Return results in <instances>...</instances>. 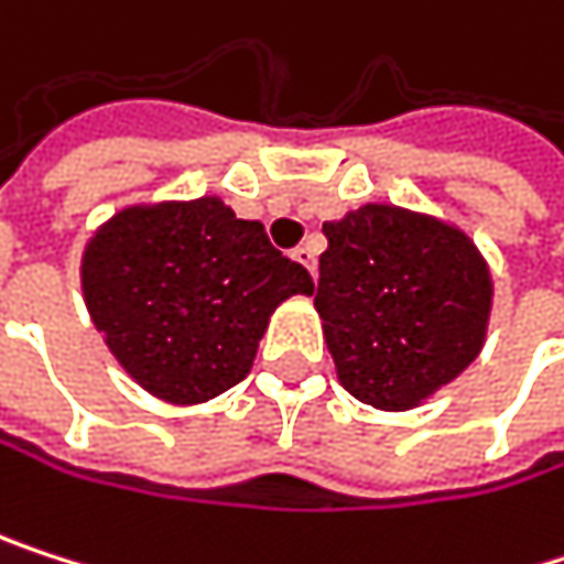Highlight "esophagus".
I'll list each match as a JSON object with an SVG mask.
<instances>
[{
    "label": "esophagus",
    "instance_id": "obj_1",
    "mask_svg": "<svg viewBox=\"0 0 564 564\" xmlns=\"http://www.w3.org/2000/svg\"><path fill=\"white\" fill-rule=\"evenodd\" d=\"M294 260H297L311 276H317V247H314V243L297 247V250H294Z\"/></svg>",
    "mask_w": 564,
    "mask_h": 564
}]
</instances>
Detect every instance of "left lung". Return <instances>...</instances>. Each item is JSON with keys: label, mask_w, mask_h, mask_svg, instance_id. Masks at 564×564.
Listing matches in <instances>:
<instances>
[{"label": "left lung", "mask_w": 564, "mask_h": 564, "mask_svg": "<svg viewBox=\"0 0 564 564\" xmlns=\"http://www.w3.org/2000/svg\"><path fill=\"white\" fill-rule=\"evenodd\" d=\"M317 314L347 393L403 413L453 383L482 350L492 276L453 224L364 204L327 220Z\"/></svg>", "instance_id": "obj_1"}]
</instances>
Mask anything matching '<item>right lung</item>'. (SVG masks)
<instances>
[{"mask_svg": "<svg viewBox=\"0 0 564 564\" xmlns=\"http://www.w3.org/2000/svg\"><path fill=\"white\" fill-rule=\"evenodd\" d=\"M82 291L128 377L191 406L250 373L276 304L314 294V280L260 220L197 197L118 210L85 247Z\"/></svg>", "mask_w": 564, "mask_h": 564, "instance_id": "obj_1", "label": "right lung"}]
</instances>
